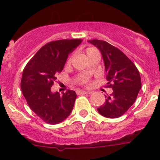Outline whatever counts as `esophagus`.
Masks as SVG:
<instances>
[{
    "label": "esophagus",
    "instance_id": "34e87169",
    "mask_svg": "<svg viewBox=\"0 0 160 160\" xmlns=\"http://www.w3.org/2000/svg\"><path fill=\"white\" fill-rule=\"evenodd\" d=\"M77 94L79 95H83V94H90L91 93L90 92H88V91H83V90H79V91L77 92Z\"/></svg>",
    "mask_w": 160,
    "mask_h": 160
}]
</instances>
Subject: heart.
I'll list each match as a JSON object with an SVG mask.
<instances>
[{
    "label": "heart",
    "mask_w": 160,
    "mask_h": 160,
    "mask_svg": "<svg viewBox=\"0 0 160 160\" xmlns=\"http://www.w3.org/2000/svg\"><path fill=\"white\" fill-rule=\"evenodd\" d=\"M90 49H92V48H90V49H87V50H86V52L88 53V52H89ZM68 62H69V59H68ZM83 83H86V81H84V82H83Z\"/></svg>",
    "instance_id": "1"
}]
</instances>
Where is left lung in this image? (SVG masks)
<instances>
[{"label":"left lung","instance_id":"8db88e82","mask_svg":"<svg viewBox=\"0 0 160 160\" xmlns=\"http://www.w3.org/2000/svg\"><path fill=\"white\" fill-rule=\"evenodd\" d=\"M102 54L108 85L113 93L105 96L106 101L98 108L100 114L108 118L123 115L136 100L142 87L139 72L135 64L120 49L103 40L92 39Z\"/></svg>","mask_w":160,"mask_h":160}]
</instances>
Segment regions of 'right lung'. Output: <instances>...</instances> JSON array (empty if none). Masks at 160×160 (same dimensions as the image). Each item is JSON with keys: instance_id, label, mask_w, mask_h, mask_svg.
<instances>
[{"instance_id": "right-lung-1", "label": "right lung", "mask_w": 160, "mask_h": 160, "mask_svg": "<svg viewBox=\"0 0 160 160\" xmlns=\"http://www.w3.org/2000/svg\"><path fill=\"white\" fill-rule=\"evenodd\" d=\"M82 39L52 41L43 46L25 66L21 80L22 93L28 106L43 122L56 125L70 114L77 94L74 90L52 93L56 75L62 72L68 55Z\"/></svg>"}]
</instances>
